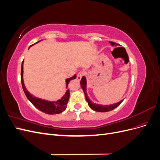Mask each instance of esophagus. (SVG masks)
Listing matches in <instances>:
<instances>
[{"instance_id": "1", "label": "esophagus", "mask_w": 160, "mask_h": 160, "mask_svg": "<svg viewBox=\"0 0 160 160\" xmlns=\"http://www.w3.org/2000/svg\"><path fill=\"white\" fill-rule=\"evenodd\" d=\"M84 75V72H83V71H81V72H79L78 74H77V79L78 80V81H79V80H81V77H83Z\"/></svg>"}]
</instances>
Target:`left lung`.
Instances as JSON below:
<instances>
[{"label":"left lung","mask_w":160,"mask_h":160,"mask_svg":"<svg viewBox=\"0 0 160 160\" xmlns=\"http://www.w3.org/2000/svg\"><path fill=\"white\" fill-rule=\"evenodd\" d=\"M109 43L110 44L113 46H118V44H117V43H115L114 42H112V41H109ZM81 88L82 89H83V92H84V94H85V99H86V101H88V105L89 106V108L91 109H92L94 111H99V112H108V111H111L114 109L115 108H116L117 107H118V106L122 103V101L124 100L122 99V101H120L119 102H118L117 103H115V104H111V105H101V104H98V103H94L93 101H92L89 98V97L88 95V93H87V81H86V78L85 77H82V79L81 80Z\"/></svg>","instance_id":"left-lung-1"}]
</instances>
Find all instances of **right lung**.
I'll return each instance as SVG.
<instances>
[{
	"mask_svg": "<svg viewBox=\"0 0 160 160\" xmlns=\"http://www.w3.org/2000/svg\"><path fill=\"white\" fill-rule=\"evenodd\" d=\"M41 41L37 42L35 44H37L38 42H40ZM35 44H33L31 45L29 47L31 46L34 45ZM21 83H22V88L23 89L24 92L27 96V99L29 100L30 102L35 106L36 108L38 109H39L42 112L45 113L47 114H49V115H53V114H59L62 113V111H64L67 106V103L69 101V89H67L65 92V95L62 97L61 99L57 101H48L46 99H42L41 98H37V97L34 96L33 95H31L29 92H28L27 90L26 87L25 85V83H24V80H23V61L22 62V66H21ZM76 78V75L75 74L73 76L70 77V78L66 79H65V83H66V88H67V86H68V84L71 81L72 79H75Z\"/></svg>",
	"mask_w": 160,
	"mask_h": 160,
	"instance_id": "add662e5",
	"label": "right lung"
}]
</instances>
